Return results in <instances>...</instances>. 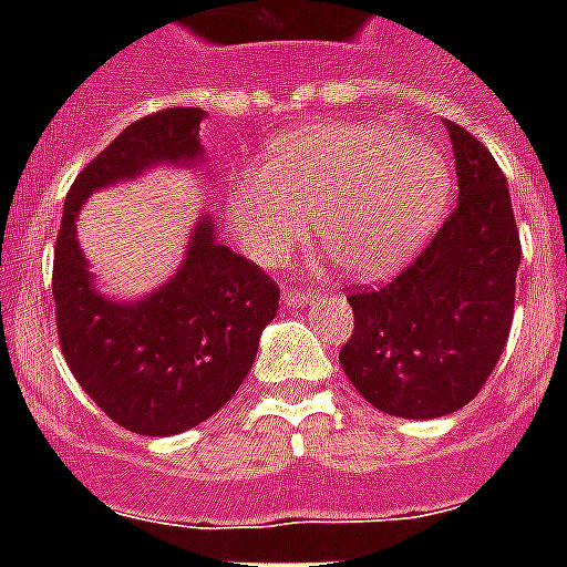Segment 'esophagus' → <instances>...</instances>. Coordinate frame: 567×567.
Instances as JSON below:
<instances>
[{
  "label": "esophagus",
  "mask_w": 567,
  "mask_h": 567,
  "mask_svg": "<svg viewBox=\"0 0 567 567\" xmlns=\"http://www.w3.org/2000/svg\"><path fill=\"white\" fill-rule=\"evenodd\" d=\"M315 298H318L315 289H300V287L284 289V303H287V307H303V303H312Z\"/></svg>",
  "instance_id": "esophagus-1"
}]
</instances>
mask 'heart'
<instances>
[{
	"label": "heart",
	"mask_w": 567,
	"mask_h": 567,
	"mask_svg": "<svg viewBox=\"0 0 567 567\" xmlns=\"http://www.w3.org/2000/svg\"><path fill=\"white\" fill-rule=\"evenodd\" d=\"M449 169L437 147L378 122L312 124L269 144L229 182V224L258 264H280L309 233L340 267L374 278L437 227Z\"/></svg>",
	"instance_id": "heart-1"
}]
</instances>
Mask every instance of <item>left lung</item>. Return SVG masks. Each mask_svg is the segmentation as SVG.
Here are the masks:
<instances>
[{
    "label": "left lung",
    "mask_w": 567,
    "mask_h": 567,
    "mask_svg": "<svg viewBox=\"0 0 567 567\" xmlns=\"http://www.w3.org/2000/svg\"><path fill=\"white\" fill-rule=\"evenodd\" d=\"M457 207L423 252L380 287H352L346 378L374 409L432 420L463 409L494 372L514 320L519 229L508 182L480 138L445 122Z\"/></svg>",
    "instance_id": "8db88e82"
}]
</instances>
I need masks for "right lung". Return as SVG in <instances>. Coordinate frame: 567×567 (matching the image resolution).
<instances>
[{"mask_svg": "<svg viewBox=\"0 0 567 567\" xmlns=\"http://www.w3.org/2000/svg\"><path fill=\"white\" fill-rule=\"evenodd\" d=\"M204 115L167 107L115 135L76 175L56 235L53 300L64 360L113 423L147 437L187 432L238 392L260 332L278 315L280 289L258 264L218 244L204 215L175 278L135 303H118L90 284L76 218L87 195L107 184L158 162H198Z\"/></svg>", "mask_w": 567, "mask_h": 567, "instance_id": "right-lung-1", "label": "right lung"}]
</instances>
